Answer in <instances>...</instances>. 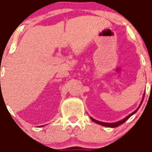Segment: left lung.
Listing matches in <instances>:
<instances>
[{
	"instance_id": "1",
	"label": "left lung",
	"mask_w": 152,
	"mask_h": 152,
	"mask_svg": "<svg viewBox=\"0 0 152 152\" xmlns=\"http://www.w3.org/2000/svg\"><path fill=\"white\" fill-rule=\"evenodd\" d=\"M144 96H145V95H143V99H144ZM142 101H143V99L142 100V102H141L140 104L139 107H137V109L136 110H134V111L133 113H131V114H129V116H127V117H126V118L123 119V120H120V121H118V122H116V123H103V122H100V121H98V120H94V119L91 118V120H92L93 122H94V123H97V124L101 125V126H105V127H109V128H115V127H117V126H120V125H122V124H123V123H124L125 122H126V120H127L129 118V117H132V116L133 115V114H134V113H136L137 111V110H138V109L140 108V107L141 104H142Z\"/></svg>"
}]
</instances>
